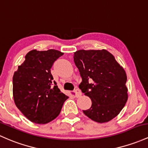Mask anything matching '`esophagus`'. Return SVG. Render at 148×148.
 I'll use <instances>...</instances> for the list:
<instances>
[{
  "label": "esophagus",
  "mask_w": 148,
  "mask_h": 148,
  "mask_svg": "<svg viewBox=\"0 0 148 148\" xmlns=\"http://www.w3.org/2000/svg\"><path fill=\"white\" fill-rule=\"evenodd\" d=\"M74 92L75 94L76 97H80L81 95H82V92H81V91L79 90V89H76V90H75Z\"/></svg>",
  "instance_id": "obj_1"
}]
</instances>
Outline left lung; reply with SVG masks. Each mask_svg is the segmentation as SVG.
<instances>
[{
    "mask_svg": "<svg viewBox=\"0 0 148 148\" xmlns=\"http://www.w3.org/2000/svg\"><path fill=\"white\" fill-rule=\"evenodd\" d=\"M82 93L92 100V106L83 113L98 123L116 116L128 99L127 76L123 68L106 50H79L74 53Z\"/></svg>",
    "mask_w": 148,
    "mask_h": 148,
    "instance_id": "obj_1",
    "label": "left lung"
}]
</instances>
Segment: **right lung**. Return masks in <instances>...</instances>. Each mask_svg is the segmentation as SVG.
I'll return each instance as SVG.
<instances>
[{
	"label": "right lung",
	"instance_id": "obj_1",
	"mask_svg": "<svg viewBox=\"0 0 148 148\" xmlns=\"http://www.w3.org/2000/svg\"><path fill=\"white\" fill-rule=\"evenodd\" d=\"M63 55L59 51H30L12 77L15 105L29 121L44 124L56 118L68 99L51 73L53 63Z\"/></svg>",
	"mask_w": 148,
	"mask_h": 148
}]
</instances>
